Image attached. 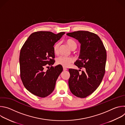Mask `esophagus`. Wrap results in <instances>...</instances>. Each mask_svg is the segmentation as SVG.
<instances>
[{
	"label": "esophagus",
	"instance_id": "1",
	"mask_svg": "<svg viewBox=\"0 0 125 125\" xmlns=\"http://www.w3.org/2000/svg\"><path fill=\"white\" fill-rule=\"evenodd\" d=\"M67 70V69L66 67H63V70H64V71H66Z\"/></svg>",
	"mask_w": 125,
	"mask_h": 125
}]
</instances>
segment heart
<instances>
[{
	"label": "heart",
	"instance_id": "obj_1",
	"mask_svg": "<svg viewBox=\"0 0 125 125\" xmlns=\"http://www.w3.org/2000/svg\"><path fill=\"white\" fill-rule=\"evenodd\" d=\"M65 42L68 45V46L72 49L74 50L77 47L76 43L72 40L67 39L65 41ZM60 46V43H56L54 47H53V51L55 54H58L59 52V48ZM74 59L71 57H65V56H60L57 59L56 62L57 64L61 65L65 67H68L70 66L71 64L73 63Z\"/></svg>",
	"mask_w": 125,
	"mask_h": 125
}]
</instances>
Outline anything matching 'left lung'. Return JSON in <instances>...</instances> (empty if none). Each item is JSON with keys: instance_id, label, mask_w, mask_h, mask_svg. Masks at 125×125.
<instances>
[{"instance_id": "left-lung-1", "label": "left lung", "mask_w": 125, "mask_h": 125, "mask_svg": "<svg viewBox=\"0 0 125 125\" xmlns=\"http://www.w3.org/2000/svg\"><path fill=\"white\" fill-rule=\"evenodd\" d=\"M81 44L79 59L75 63L80 69H69L70 90L74 95L85 98L93 94L100 85L105 74L107 55L105 47L98 35L94 33L79 31L67 33Z\"/></svg>"}]
</instances>
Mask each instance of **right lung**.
I'll return each instance as SVG.
<instances>
[{"label":"right lung","mask_w":125,"mask_h":125,"mask_svg":"<svg viewBox=\"0 0 125 125\" xmlns=\"http://www.w3.org/2000/svg\"><path fill=\"white\" fill-rule=\"evenodd\" d=\"M65 33L35 32L22 46L19 57L20 77L25 88L32 94L45 97L54 91L63 67L61 65L52 66L55 63L53 46ZM45 67L50 69L45 71Z\"/></svg>","instance_id":"1"}]
</instances>
